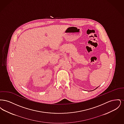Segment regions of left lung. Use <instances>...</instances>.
<instances>
[{
  "label": "left lung",
  "instance_id": "1",
  "mask_svg": "<svg viewBox=\"0 0 124 124\" xmlns=\"http://www.w3.org/2000/svg\"><path fill=\"white\" fill-rule=\"evenodd\" d=\"M97 88H98V87H97V88H96V89H97Z\"/></svg>",
  "mask_w": 124,
  "mask_h": 124
}]
</instances>
